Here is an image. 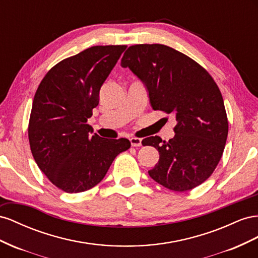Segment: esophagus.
I'll return each mask as SVG.
<instances>
[{
	"instance_id": "obj_1",
	"label": "esophagus",
	"mask_w": 258,
	"mask_h": 258,
	"mask_svg": "<svg viewBox=\"0 0 258 258\" xmlns=\"http://www.w3.org/2000/svg\"><path fill=\"white\" fill-rule=\"evenodd\" d=\"M130 142H131V145L133 146V147H139V146H142V139L138 138V137H132V138L130 139Z\"/></svg>"
}]
</instances>
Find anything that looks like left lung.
Wrapping results in <instances>:
<instances>
[{
    "mask_svg": "<svg viewBox=\"0 0 258 258\" xmlns=\"http://www.w3.org/2000/svg\"><path fill=\"white\" fill-rule=\"evenodd\" d=\"M121 64L145 83L153 110L173 113L177 121L168 142L159 136L143 139L160 154L150 177L178 192L201 185L222 159L228 135L224 99L214 79L187 55L162 44L130 46Z\"/></svg>",
    "mask_w": 258,
    "mask_h": 258,
    "instance_id": "8db88e82",
    "label": "left lung"
}]
</instances>
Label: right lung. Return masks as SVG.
<instances>
[{
    "label": "right lung",
    "instance_id": "add662e5",
    "mask_svg": "<svg viewBox=\"0 0 258 258\" xmlns=\"http://www.w3.org/2000/svg\"><path fill=\"white\" fill-rule=\"evenodd\" d=\"M126 45L93 46L55 64L35 92L28 137L32 156L57 188L83 192L97 185L126 138L105 139L86 124L99 91Z\"/></svg>",
    "mask_w": 258,
    "mask_h": 258
}]
</instances>
